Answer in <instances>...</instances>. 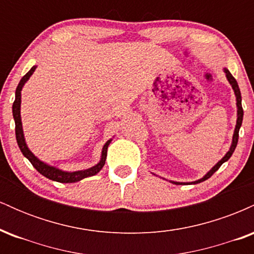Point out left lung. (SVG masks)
I'll return each instance as SVG.
<instances>
[{
    "mask_svg": "<svg viewBox=\"0 0 254 254\" xmlns=\"http://www.w3.org/2000/svg\"><path fill=\"white\" fill-rule=\"evenodd\" d=\"M223 71L226 72V77L227 80H228V82L230 83V86H232L233 90H234L235 93V97H237V107H238V118H237V125H235V129H234V133H233V139H232V145H230L229 150L227 151V154L224 155L222 159L220 160V161L217 162L216 165L214 166V167L211 168L210 171L208 172V173L205 174L203 178H200V179L196 180V182H192V183H179V182H171L173 184H176V185H185V184H198V183H202L204 180L209 179L212 174L216 172L218 168L221 167V165L223 164V162L228 161L229 157L232 156V154L234 153L235 148H237V144H238V139H239V130H240V127L241 124H243V118H244V110H243V105H241V93H240V88H239V84L237 82V80H235L234 77H233V75L230 74L229 70L227 68L223 69Z\"/></svg>",
    "mask_w": 254,
    "mask_h": 254,
    "instance_id": "obj_1",
    "label": "left lung"
}]
</instances>
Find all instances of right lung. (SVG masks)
<instances>
[{"label":"right lung","instance_id":"obj_1","mask_svg":"<svg viewBox=\"0 0 254 254\" xmlns=\"http://www.w3.org/2000/svg\"><path fill=\"white\" fill-rule=\"evenodd\" d=\"M37 66L33 65L31 68V70L25 75L24 77L20 80L19 84H17L16 90H15V100H14L13 104V117L14 121H15V135H16V142L17 145H19L20 150L21 153L24 154V156L26 159H28V161L33 165V167L39 172L40 174L44 177H46L48 179L54 180V182H58V183H76L80 182V180L84 179L87 177H92L95 176V174L100 172L101 168L104 167L105 161H106V156H107V148L112 141V138L109 139L106 143L104 144L103 150H101V159L100 161L98 162L97 165L93 166V167L87 168V170H82V171H75V172H65L60 170V168L54 167V166H50L45 162L40 161L38 157L34 155L32 151L28 149L27 144H26L25 141V136H24V130H22V123H21V115H20V106H21V90L24 84L27 82L28 78L32 76L33 71L36 70Z\"/></svg>","mask_w":254,"mask_h":254}]
</instances>
